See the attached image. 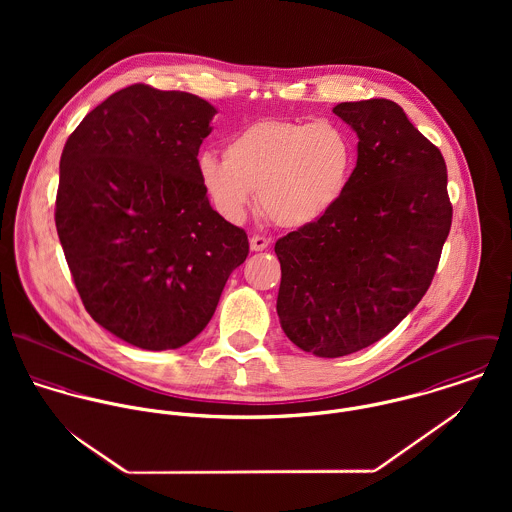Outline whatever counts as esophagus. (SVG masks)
<instances>
[{"label": "esophagus", "instance_id": "1", "mask_svg": "<svg viewBox=\"0 0 512 512\" xmlns=\"http://www.w3.org/2000/svg\"><path fill=\"white\" fill-rule=\"evenodd\" d=\"M268 244H270V240H268L266 236H262V234H254V236L250 238V250H254V252L266 250Z\"/></svg>", "mask_w": 512, "mask_h": 512}]
</instances>
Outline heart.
Here are the masks:
<instances>
[{
  "label": "heart",
  "mask_w": 512,
  "mask_h": 512,
  "mask_svg": "<svg viewBox=\"0 0 512 512\" xmlns=\"http://www.w3.org/2000/svg\"><path fill=\"white\" fill-rule=\"evenodd\" d=\"M353 167L351 136L329 120H258L226 142L224 157L205 151L197 159L203 191L224 219H244L258 191L264 215L284 228L325 217L347 191Z\"/></svg>",
  "instance_id": "b5f03b06"
}]
</instances>
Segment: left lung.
<instances>
[{
  "mask_svg": "<svg viewBox=\"0 0 512 512\" xmlns=\"http://www.w3.org/2000/svg\"><path fill=\"white\" fill-rule=\"evenodd\" d=\"M333 112L359 136L347 191L276 242L282 329L325 359L380 341L420 303L453 217L443 155L396 102H341Z\"/></svg>",
  "mask_w": 512,
  "mask_h": 512,
  "instance_id": "1",
  "label": "left lung"
}]
</instances>
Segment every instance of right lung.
<instances>
[{
  "instance_id": "right-lung-1",
  "label": "right lung",
  "mask_w": 512,
  "mask_h": 512,
  "mask_svg": "<svg viewBox=\"0 0 512 512\" xmlns=\"http://www.w3.org/2000/svg\"><path fill=\"white\" fill-rule=\"evenodd\" d=\"M215 112L132 84L88 112L61 155L55 224L76 292L98 325L146 351L193 341L248 256L197 173Z\"/></svg>"
}]
</instances>
